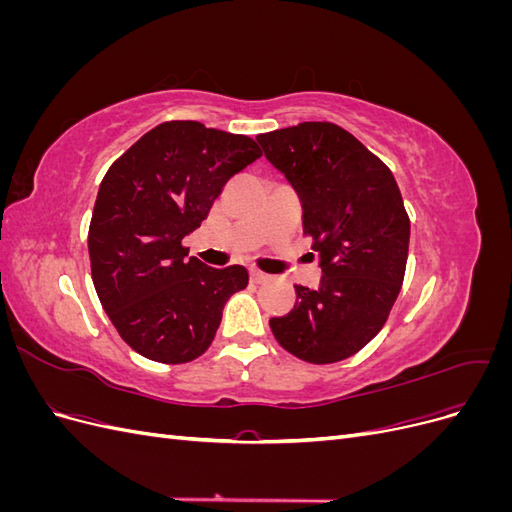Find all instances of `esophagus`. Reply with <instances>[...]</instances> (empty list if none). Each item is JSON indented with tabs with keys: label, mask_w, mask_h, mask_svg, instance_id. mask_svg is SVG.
I'll use <instances>...</instances> for the list:
<instances>
[{
	"label": "esophagus",
	"mask_w": 512,
	"mask_h": 512,
	"mask_svg": "<svg viewBox=\"0 0 512 512\" xmlns=\"http://www.w3.org/2000/svg\"><path fill=\"white\" fill-rule=\"evenodd\" d=\"M250 277H252V282H256V284H260V282H267V280H269V275H267V273H262V271H258V269H252V271H250Z\"/></svg>",
	"instance_id": "esophagus-1"
}]
</instances>
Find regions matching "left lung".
Returning a JSON list of instances; mask_svg holds the SVG:
<instances>
[{
    "label": "left lung",
    "mask_w": 512,
    "mask_h": 512,
    "mask_svg": "<svg viewBox=\"0 0 512 512\" xmlns=\"http://www.w3.org/2000/svg\"><path fill=\"white\" fill-rule=\"evenodd\" d=\"M303 207L322 269L316 288L294 286L297 303L271 331L307 363H337L378 335L401 290L410 220L397 181L361 141L329 121H303L256 136Z\"/></svg>",
    "instance_id": "left-lung-1"
}]
</instances>
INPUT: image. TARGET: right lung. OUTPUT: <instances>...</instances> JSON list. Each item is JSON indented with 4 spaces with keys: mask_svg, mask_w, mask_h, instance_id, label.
<instances>
[{
    "mask_svg": "<svg viewBox=\"0 0 512 512\" xmlns=\"http://www.w3.org/2000/svg\"><path fill=\"white\" fill-rule=\"evenodd\" d=\"M262 156L250 136L166 121L104 175L89 224L91 277L121 339L145 359L179 365L203 354L247 269L207 267L183 237L207 220L226 181Z\"/></svg>",
    "mask_w": 512,
    "mask_h": 512,
    "instance_id": "1",
    "label": "right lung"
}]
</instances>
